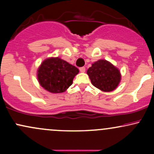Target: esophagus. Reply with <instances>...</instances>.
Returning <instances> with one entry per match:
<instances>
[{"label": "esophagus", "mask_w": 154, "mask_h": 154, "mask_svg": "<svg viewBox=\"0 0 154 154\" xmlns=\"http://www.w3.org/2000/svg\"><path fill=\"white\" fill-rule=\"evenodd\" d=\"M79 71H80L81 72H85V67H84V66L80 67V68H79Z\"/></svg>", "instance_id": "34e87169"}]
</instances>
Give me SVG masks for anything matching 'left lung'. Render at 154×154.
<instances>
[{"label": "left lung", "instance_id": "obj_1", "mask_svg": "<svg viewBox=\"0 0 154 154\" xmlns=\"http://www.w3.org/2000/svg\"><path fill=\"white\" fill-rule=\"evenodd\" d=\"M87 74L92 84L105 92L114 91L121 79L119 69L106 60H99L93 63Z\"/></svg>", "mask_w": 154, "mask_h": 154}]
</instances>
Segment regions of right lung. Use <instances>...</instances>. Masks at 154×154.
<instances>
[{
  "label": "right lung",
  "instance_id": "add662e5",
  "mask_svg": "<svg viewBox=\"0 0 154 154\" xmlns=\"http://www.w3.org/2000/svg\"><path fill=\"white\" fill-rule=\"evenodd\" d=\"M79 69L60 58L48 59L41 63L38 71L40 85L54 93H63L72 84Z\"/></svg>",
  "mask_w": 154,
  "mask_h": 154
}]
</instances>
